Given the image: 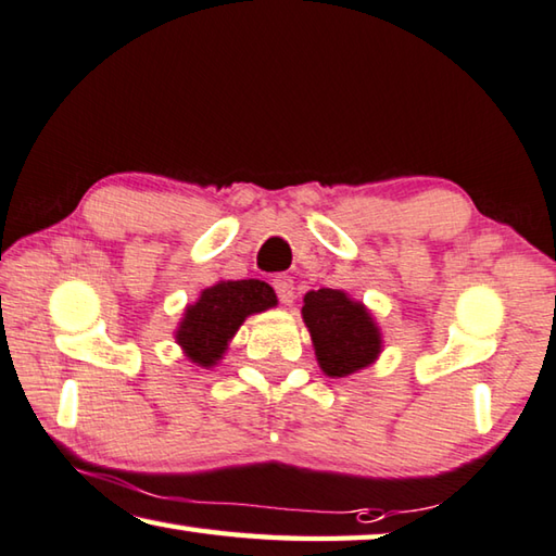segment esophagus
Returning a JSON list of instances; mask_svg holds the SVG:
<instances>
[{
	"instance_id": "1",
	"label": "esophagus",
	"mask_w": 556,
	"mask_h": 556,
	"mask_svg": "<svg viewBox=\"0 0 556 556\" xmlns=\"http://www.w3.org/2000/svg\"><path fill=\"white\" fill-rule=\"evenodd\" d=\"M273 288H276L280 303H283V305L293 303V298H295L293 278H290V276H276V278H273Z\"/></svg>"
}]
</instances>
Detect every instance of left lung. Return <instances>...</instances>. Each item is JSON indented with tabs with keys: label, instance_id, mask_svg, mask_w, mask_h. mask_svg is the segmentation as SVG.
<instances>
[{
	"label": "left lung",
	"instance_id": "left-lung-1",
	"mask_svg": "<svg viewBox=\"0 0 556 556\" xmlns=\"http://www.w3.org/2000/svg\"><path fill=\"white\" fill-rule=\"evenodd\" d=\"M303 323L313 337L317 364L329 378L358 374L383 352V334L371 309L344 290H309L303 298Z\"/></svg>",
	"mask_w": 556,
	"mask_h": 556
}]
</instances>
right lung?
Listing matches in <instances>:
<instances>
[{
  "label": "right lung",
  "instance_id": "obj_1",
  "mask_svg": "<svg viewBox=\"0 0 556 556\" xmlns=\"http://www.w3.org/2000/svg\"><path fill=\"white\" fill-rule=\"evenodd\" d=\"M276 305V293L263 280H219L204 288L200 298L185 307L175 329V344L194 366L212 368L227 354L243 319Z\"/></svg>",
  "mask_w": 556,
  "mask_h": 556
}]
</instances>
